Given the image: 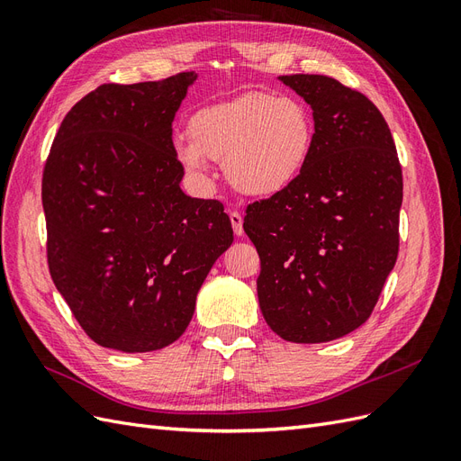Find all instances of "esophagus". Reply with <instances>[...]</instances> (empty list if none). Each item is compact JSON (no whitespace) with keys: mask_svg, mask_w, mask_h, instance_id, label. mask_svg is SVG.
<instances>
[{"mask_svg":"<svg viewBox=\"0 0 461 461\" xmlns=\"http://www.w3.org/2000/svg\"><path fill=\"white\" fill-rule=\"evenodd\" d=\"M229 217H230V222H232V230L236 236H242L244 234V227H242V215L239 212H234V209H230L229 212Z\"/></svg>","mask_w":461,"mask_h":461,"instance_id":"34e87169","label":"esophagus"}]
</instances>
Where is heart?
<instances>
[{"label": "heart", "mask_w": 461, "mask_h": 461, "mask_svg": "<svg viewBox=\"0 0 461 461\" xmlns=\"http://www.w3.org/2000/svg\"><path fill=\"white\" fill-rule=\"evenodd\" d=\"M186 132L190 142H175L185 169L198 173L203 159L225 161L230 186L252 198H271L294 183L315 140L308 107L269 92L205 105L192 113Z\"/></svg>", "instance_id": "obj_1"}]
</instances>
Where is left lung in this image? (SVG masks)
Instances as JSON below:
<instances>
[{"mask_svg": "<svg viewBox=\"0 0 461 461\" xmlns=\"http://www.w3.org/2000/svg\"><path fill=\"white\" fill-rule=\"evenodd\" d=\"M313 109L308 165L286 190L246 207L261 313L278 337L315 344L369 319L400 244L402 167L381 111L323 75L278 77Z\"/></svg>", "mask_w": 461, "mask_h": 461, "instance_id": "1", "label": "left lung"}]
</instances>
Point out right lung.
I'll list each match as a JSON object with an SVG mask.
<instances>
[{"label":"right lung","mask_w":461,"mask_h":461,"mask_svg":"<svg viewBox=\"0 0 461 461\" xmlns=\"http://www.w3.org/2000/svg\"><path fill=\"white\" fill-rule=\"evenodd\" d=\"M196 77L95 88L63 119L44 167L51 278L78 325L111 350L173 344L234 240L221 202L180 190L171 127Z\"/></svg>","instance_id":"obj_1"}]
</instances>
